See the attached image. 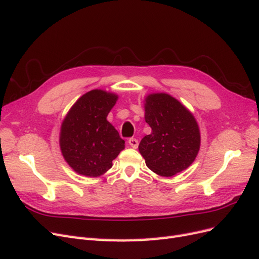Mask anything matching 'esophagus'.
Segmentation results:
<instances>
[{
    "label": "esophagus",
    "instance_id": "34e87169",
    "mask_svg": "<svg viewBox=\"0 0 259 259\" xmlns=\"http://www.w3.org/2000/svg\"><path fill=\"white\" fill-rule=\"evenodd\" d=\"M128 144H130V146H131L132 148L136 149V148L138 147V140H137L136 138H130V139H128Z\"/></svg>",
    "mask_w": 259,
    "mask_h": 259
}]
</instances>
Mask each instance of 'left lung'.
<instances>
[{
    "mask_svg": "<svg viewBox=\"0 0 259 259\" xmlns=\"http://www.w3.org/2000/svg\"><path fill=\"white\" fill-rule=\"evenodd\" d=\"M145 120L152 130L139 144L146 165L154 173L170 177L186 169L200 149V131L193 115L167 94L146 99Z\"/></svg>",
    "mask_w": 259,
    "mask_h": 259,
    "instance_id": "obj_1",
    "label": "left lung"
}]
</instances>
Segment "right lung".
Masks as SVG:
<instances>
[{
    "label": "right lung",
    "instance_id": "1",
    "mask_svg": "<svg viewBox=\"0 0 259 259\" xmlns=\"http://www.w3.org/2000/svg\"><path fill=\"white\" fill-rule=\"evenodd\" d=\"M116 99L114 94L91 91L79 98L62 122L61 152L76 173L88 177L103 175L124 149L125 142L107 121Z\"/></svg>",
    "mask_w": 259,
    "mask_h": 259
}]
</instances>
